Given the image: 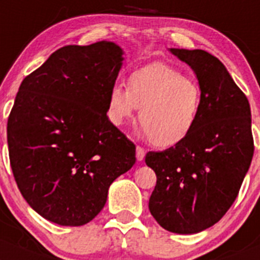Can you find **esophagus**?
<instances>
[{
	"label": "esophagus",
	"mask_w": 260,
	"mask_h": 260,
	"mask_svg": "<svg viewBox=\"0 0 260 260\" xmlns=\"http://www.w3.org/2000/svg\"><path fill=\"white\" fill-rule=\"evenodd\" d=\"M144 156H146V151L142 148V147H137V159L138 161H143L144 159Z\"/></svg>",
	"instance_id": "34e87169"
}]
</instances>
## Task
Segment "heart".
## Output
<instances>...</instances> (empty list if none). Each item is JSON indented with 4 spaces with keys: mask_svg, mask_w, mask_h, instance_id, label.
Listing matches in <instances>:
<instances>
[{
    "mask_svg": "<svg viewBox=\"0 0 260 260\" xmlns=\"http://www.w3.org/2000/svg\"><path fill=\"white\" fill-rule=\"evenodd\" d=\"M202 91L199 82L165 63H151L134 71L127 87L109 91L108 117L122 126L139 112L144 134L157 147H173L187 139L199 121Z\"/></svg>",
    "mask_w": 260,
    "mask_h": 260,
    "instance_id": "1",
    "label": "heart"
}]
</instances>
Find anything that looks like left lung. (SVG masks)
Wrapping results in <instances>:
<instances>
[{
	"label": "left lung",
	"instance_id": "obj_1",
	"mask_svg": "<svg viewBox=\"0 0 260 260\" xmlns=\"http://www.w3.org/2000/svg\"><path fill=\"white\" fill-rule=\"evenodd\" d=\"M169 51L194 72L202 107L187 139L147 153L157 177L148 206L166 231L193 235L219 222L239 194L254 154L251 112L218 58L204 50Z\"/></svg>",
	"mask_w": 260,
	"mask_h": 260
}]
</instances>
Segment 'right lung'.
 Wrapping results in <instances>:
<instances>
[{
  "instance_id": "right-lung-1",
  "label": "right lung",
  "mask_w": 260,
  "mask_h": 260,
  "mask_svg": "<svg viewBox=\"0 0 260 260\" xmlns=\"http://www.w3.org/2000/svg\"><path fill=\"white\" fill-rule=\"evenodd\" d=\"M122 61L114 42L70 45L19 87L7 121L11 169L28 205L50 222L89 223L135 164L134 143L107 116Z\"/></svg>"
}]
</instances>
